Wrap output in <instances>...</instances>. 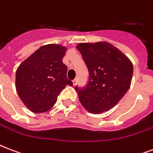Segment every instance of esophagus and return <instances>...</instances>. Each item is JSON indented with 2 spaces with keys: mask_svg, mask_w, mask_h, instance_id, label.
Here are the masks:
<instances>
[{
  "mask_svg": "<svg viewBox=\"0 0 153 153\" xmlns=\"http://www.w3.org/2000/svg\"><path fill=\"white\" fill-rule=\"evenodd\" d=\"M77 82H78V79H75L73 80V85H74V86H75V85H76Z\"/></svg>",
  "mask_w": 153,
  "mask_h": 153,
  "instance_id": "obj_1",
  "label": "esophagus"
}]
</instances>
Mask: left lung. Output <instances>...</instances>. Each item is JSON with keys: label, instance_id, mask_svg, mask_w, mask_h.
<instances>
[{"label": "left lung", "instance_id": "1", "mask_svg": "<svg viewBox=\"0 0 153 153\" xmlns=\"http://www.w3.org/2000/svg\"><path fill=\"white\" fill-rule=\"evenodd\" d=\"M89 71L83 87L75 86L79 101L92 114H101L116 105L130 86L133 67L131 61L107 42L77 45Z\"/></svg>", "mask_w": 153, "mask_h": 153}]
</instances>
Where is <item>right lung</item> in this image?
Segmentation results:
<instances>
[{
  "instance_id": "right-lung-1",
  "label": "right lung",
  "mask_w": 153,
  "mask_h": 153,
  "mask_svg": "<svg viewBox=\"0 0 153 153\" xmlns=\"http://www.w3.org/2000/svg\"><path fill=\"white\" fill-rule=\"evenodd\" d=\"M67 48L59 44L39 48L16 70V88L24 104L33 113H44L55 104L67 85V67L62 62Z\"/></svg>"
}]
</instances>
